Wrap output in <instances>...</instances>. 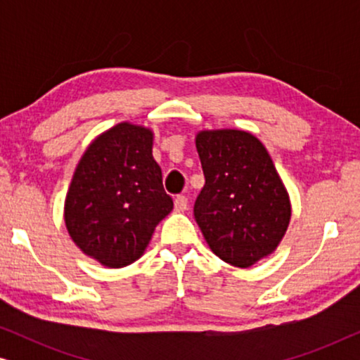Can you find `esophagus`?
<instances>
[{"instance_id": "34e87169", "label": "esophagus", "mask_w": 360, "mask_h": 360, "mask_svg": "<svg viewBox=\"0 0 360 360\" xmlns=\"http://www.w3.org/2000/svg\"><path fill=\"white\" fill-rule=\"evenodd\" d=\"M174 206H175V211H186L188 210V200H186V196L184 195H179L174 201Z\"/></svg>"}]
</instances>
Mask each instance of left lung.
<instances>
[{
  "label": "left lung",
  "mask_w": 360,
  "mask_h": 360,
  "mask_svg": "<svg viewBox=\"0 0 360 360\" xmlns=\"http://www.w3.org/2000/svg\"><path fill=\"white\" fill-rule=\"evenodd\" d=\"M205 186L195 219L210 249L234 267L269 257L287 233L292 205L267 149L240 129H205L195 137Z\"/></svg>",
  "instance_id": "obj_1"
}]
</instances>
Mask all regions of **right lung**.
Here are the masks:
<instances>
[{"instance_id": "add662e5", "label": "right lung", "mask_w": 360, "mask_h": 360, "mask_svg": "<svg viewBox=\"0 0 360 360\" xmlns=\"http://www.w3.org/2000/svg\"><path fill=\"white\" fill-rule=\"evenodd\" d=\"M152 146L149 127L120 122L91 141L73 172L63 206L67 231L105 267L136 262L174 208Z\"/></svg>"}]
</instances>
